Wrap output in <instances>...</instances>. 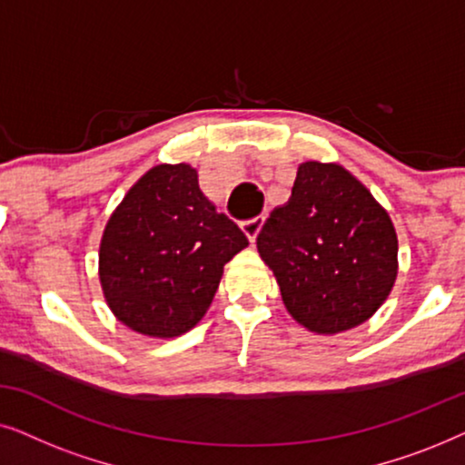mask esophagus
I'll return each instance as SVG.
<instances>
[{"label": "esophagus", "mask_w": 465, "mask_h": 465, "mask_svg": "<svg viewBox=\"0 0 465 465\" xmlns=\"http://www.w3.org/2000/svg\"><path fill=\"white\" fill-rule=\"evenodd\" d=\"M264 224V215H258V218H252V220H245L243 224H241V228H243L245 237L250 241H256L260 228H262Z\"/></svg>", "instance_id": "esophagus-1"}]
</instances>
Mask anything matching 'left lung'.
I'll use <instances>...</instances> for the list:
<instances>
[{
  "mask_svg": "<svg viewBox=\"0 0 465 465\" xmlns=\"http://www.w3.org/2000/svg\"><path fill=\"white\" fill-rule=\"evenodd\" d=\"M256 245L290 315L317 334L360 326L396 282L398 237L390 215L334 163L298 167L292 196L272 209Z\"/></svg>",
  "mask_w": 465,
  "mask_h": 465,
  "instance_id": "8db88e82",
  "label": "left lung"
}]
</instances>
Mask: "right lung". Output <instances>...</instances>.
<instances>
[{"mask_svg": "<svg viewBox=\"0 0 465 465\" xmlns=\"http://www.w3.org/2000/svg\"><path fill=\"white\" fill-rule=\"evenodd\" d=\"M243 231L203 196L188 164H158L129 190L99 250L105 301L124 326L180 336L205 315Z\"/></svg>", "mask_w": 465, "mask_h": 465, "instance_id": "1", "label": "right lung"}]
</instances>
